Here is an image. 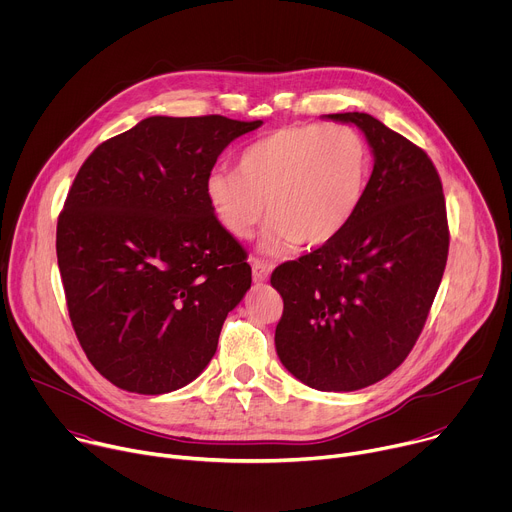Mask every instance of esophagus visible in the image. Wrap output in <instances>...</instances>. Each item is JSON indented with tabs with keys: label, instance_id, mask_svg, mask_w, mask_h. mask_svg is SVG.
Segmentation results:
<instances>
[{
	"label": "esophagus",
	"instance_id": "34e87169",
	"mask_svg": "<svg viewBox=\"0 0 512 512\" xmlns=\"http://www.w3.org/2000/svg\"><path fill=\"white\" fill-rule=\"evenodd\" d=\"M251 269H253V281L263 283V281L269 279V273H271L273 265L269 261H263V259H251Z\"/></svg>",
	"mask_w": 512,
	"mask_h": 512
}]
</instances>
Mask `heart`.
<instances>
[{
	"instance_id": "obj_1",
	"label": "heart",
	"mask_w": 512,
	"mask_h": 512,
	"mask_svg": "<svg viewBox=\"0 0 512 512\" xmlns=\"http://www.w3.org/2000/svg\"><path fill=\"white\" fill-rule=\"evenodd\" d=\"M371 164V145L356 127L298 123L247 145L237 172H210L204 194L216 223L237 241L249 239L267 212L261 251L279 255L298 243L334 241L360 210Z\"/></svg>"
}]
</instances>
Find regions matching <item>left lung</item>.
<instances>
[{
    "instance_id": "obj_1",
    "label": "left lung",
    "mask_w": 512,
    "mask_h": 512,
    "mask_svg": "<svg viewBox=\"0 0 512 512\" xmlns=\"http://www.w3.org/2000/svg\"><path fill=\"white\" fill-rule=\"evenodd\" d=\"M367 137L375 166L354 221L279 265L275 348L318 391H358L391 375L417 342L448 261L442 180L427 154L369 113H336Z\"/></svg>"
}]
</instances>
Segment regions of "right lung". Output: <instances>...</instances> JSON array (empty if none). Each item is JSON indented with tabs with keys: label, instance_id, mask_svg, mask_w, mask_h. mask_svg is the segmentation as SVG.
Segmentation results:
<instances>
[{
	"label": "right lung",
	"instance_id": "obj_1",
	"mask_svg": "<svg viewBox=\"0 0 512 512\" xmlns=\"http://www.w3.org/2000/svg\"><path fill=\"white\" fill-rule=\"evenodd\" d=\"M263 121L148 117L85 160L56 227L68 316L115 387L162 395L192 383L251 287L247 253L208 206L206 176Z\"/></svg>",
	"mask_w": 512,
	"mask_h": 512
}]
</instances>
